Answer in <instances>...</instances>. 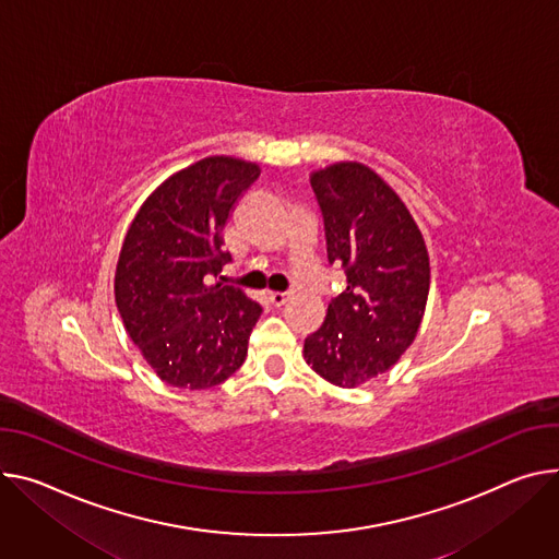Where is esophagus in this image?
I'll list each match as a JSON object with an SVG mask.
<instances>
[{
	"mask_svg": "<svg viewBox=\"0 0 559 559\" xmlns=\"http://www.w3.org/2000/svg\"><path fill=\"white\" fill-rule=\"evenodd\" d=\"M287 298H289V294H281V292H270V294H267L270 306H274V308H281V306H285Z\"/></svg>",
	"mask_w": 559,
	"mask_h": 559,
	"instance_id": "1",
	"label": "esophagus"
}]
</instances>
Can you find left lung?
Masks as SVG:
<instances>
[{
	"mask_svg": "<svg viewBox=\"0 0 559 559\" xmlns=\"http://www.w3.org/2000/svg\"><path fill=\"white\" fill-rule=\"evenodd\" d=\"M328 261L345 274L323 325L306 338V361L325 381L357 388L390 370L424 319L430 261L408 207L370 167L314 171Z\"/></svg>",
	"mask_w": 559,
	"mask_h": 559,
	"instance_id": "8db88e82",
	"label": "left lung"
}]
</instances>
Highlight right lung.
Instances as JSON below:
<instances>
[{
	"label": "right lung",
	"mask_w": 559,
	"mask_h": 559,
	"mask_svg": "<svg viewBox=\"0 0 559 559\" xmlns=\"http://www.w3.org/2000/svg\"><path fill=\"white\" fill-rule=\"evenodd\" d=\"M259 165L200 160L151 193L135 214L116 270V306L146 364L174 388L207 390L247 357L263 308L218 274L231 261L223 229Z\"/></svg>",
	"instance_id": "right-lung-1"
}]
</instances>
